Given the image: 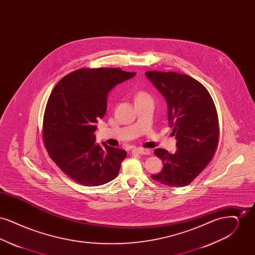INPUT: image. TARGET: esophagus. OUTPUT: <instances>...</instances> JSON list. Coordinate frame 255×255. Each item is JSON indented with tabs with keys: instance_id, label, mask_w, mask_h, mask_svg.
Masks as SVG:
<instances>
[{
	"instance_id": "esophagus-1",
	"label": "esophagus",
	"mask_w": 255,
	"mask_h": 255,
	"mask_svg": "<svg viewBox=\"0 0 255 255\" xmlns=\"http://www.w3.org/2000/svg\"><path fill=\"white\" fill-rule=\"evenodd\" d=\"M133 153L140 154V155H150V150L145 149V148H134L133 150Z\"/></svg>"
}]
</instances>
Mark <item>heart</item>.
<instances>
[{"label": "heart", "mask_w": 255, "mask_h": 255, "mask_svg": "<svg viewBox=\"0 0 255 255\" xmlns=\"http://www.w3.org/2000/svg\"><path fill=\"white\" fill-rule=\"evenodd\" d=\"M147 98H151V97L144 91H139L135 95V101L136 100H141V99H147Z\"/></svg>", "instance_id": "obj_1"}]
</instances>
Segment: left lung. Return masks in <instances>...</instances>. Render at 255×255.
I'll list each match as a JSON object with an SVG mask.
<instances>
[{"label":"left lung","mask_w":255,"mask_h":255,"mask_svg":"<svg viewBox=\"0 0 255 255\" xmlns=\"http://www.w3.org/2000/svg\"><path fill=\"white\" fill-rule=\"evenodd\" d=\"M145 74L167 101L178 148L175 154L162 148L154 151L163 168L151 178L170 187L185 186L215 155L220 137L217 110L206 87L187 74L157 71Z\"/></svg>","instance_id":"left-lung-1"}]
</instances>
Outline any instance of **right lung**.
Instances as JSON below:
<instances>
[{
	"label": "right lung",
	"mask_w": 255,
	"mask_h": 255,
	"mask_svg": "<svg viewBox=\"0 0 255 255\" xmlns=\"http://www.w3.org/2000/svg\"><path fill=\"white\" fill-rule=\"evenodd\" d=\"M135 73L120 68H83L54 87L43 120V139L50 158L77 183L97 186L119 174L126 151L96 143L97 122L107 110V95Z\"/></svg>",
	"instance_id": "add662e5"
}]
</instances>
